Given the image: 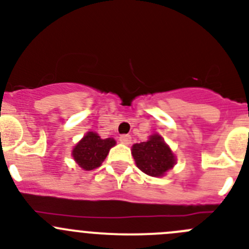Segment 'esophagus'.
I'll list each match as a JSON object with an SVG mask.
<instances>
[{
    "mask_svg": "<svg viewBox=\"0 0 249 249\" xmlns=\"http://www.w3.org/2000/svg\"><path fill=\"white\" fill-rule=\"evenodd\" d=\"M119 141L123 143V144H130L131 143V136L130 135H120Z\"/></svg>",
    "mask_w": 249,
    "mask_h": 249,
    "instance_id": "esophagus-1",
    "label": "esophagus"
}]
</instances>
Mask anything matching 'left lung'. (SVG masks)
Returning a JSON list of instances; mask_svg holds the SVG:
<instances>
[{"label": "left lung", "instance_id": "obj_1", "mask_svg": "<svg viewBox=\"0 0 249 249\" xmlns=\"http://www.w3.org/2000/svg\"><path fill=\"white\" fill-rule=\"evenodd\" d=\"M132 155L141 171L153 177L164 176L176 162L171 149L159 135H153L147 142L132 145Z\"/></svg>", "mask_w": 249, "mask_h": 249}]
</instances>
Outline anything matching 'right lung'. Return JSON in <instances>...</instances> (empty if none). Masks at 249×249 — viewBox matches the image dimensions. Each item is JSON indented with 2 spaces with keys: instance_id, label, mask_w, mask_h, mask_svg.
Listing matches in <instances>:
<instances>
[{
  "instance_id": "add662e5",
  "label": "right lung",
  "mask_w": 249,
  "mask_h": 249,
  "mask_svg": "<svg viewBox=\"0 0 249 249\" xmlns=\"http://www.w3.org/2000/svg\"><path fill=\"white\" fill-rule=\"evenodd\" d=\"M115 144L113 139L102 140L95 132H88L74 147L72 155L82 169L94 170L106 159L109 149Z\"/></svg>"
}]
</instances>
